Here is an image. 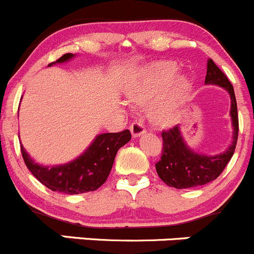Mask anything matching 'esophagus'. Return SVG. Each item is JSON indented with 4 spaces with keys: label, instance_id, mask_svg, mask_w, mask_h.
<instances>
[{
    "label": "esophagus",
    "instance_id": "1",
    "mask_svg": "<svg viewBox=\"0 0 254 254\" xmlns=\"http://www.w3.org/2000/svg\"><path fill=\"white\" fill-rule=\"evenodd\" d=\"M129 129H130V133H132L133 138L140 137V135L145 133V128L143 126L142 122H133V124L130 125Z\"/></svg>",
    "mask_w": 254,
    "mask_h": 254
}]
</instances>
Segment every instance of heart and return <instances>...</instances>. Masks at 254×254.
Wrapping results in <instances>:
<instances>
[{"instance_id": "obj_1", "label": "heart", "mask_w": 254, "mask_h": 254, "mask_svg": "<svg viewBox=\"0 0 254 254\" xmlns=\"http://www.w3.org/2000/svg\"><path fill=\"white\" fill-rule=\"evenodd\" d=\"M177 64L172 62L154 63L139 76L133 79L126 90L127 99L133 104L145 105L152 102L160 92L149 109V119L153 125L168 128L177 122L180 109L189 91V80L185 76L175 77Z\"/></svg>"}]
</instances>
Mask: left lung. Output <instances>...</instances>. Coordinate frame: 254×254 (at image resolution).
Segmentation results:
<instances>
[{
    "label": "left lung",
    "mask_w": 254,
    "mask_h": 254,
    "mask_svg": "<svg viewBox=\"0 0 254 254\" xmlns=\"http://www.w3.org/2000/svg\"><path fill=\"white\" fill-rule=\"evenodd\" d=\"M206 85H217L223 87L231 97L230 116L232 120V143L225 152L216 155L200 154L189 147L180 132V127L175 126L162 133L163 150L162 158L155 164L158 175L169 187L175 189L200 187L217 179L235 153L238 137V115L235 90L227 76L217 67L212 59L207 60Z\"/></svg>",
    "instance_id": "left-lung-1"
}]
</instances>
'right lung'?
Returning <instances> with one entry per match:
<instances>
[{
    "instance_id": "obj_1",
    "label": "right lung",
    "mask_w": 254,
    "mask_h": 254,
    "mask_svg": "<svg viewBox=\"0 0 254 254\" xmlns=\"http://www.w3.org/2000/svg\"><path fill=\"white\" fill-rule=\"evenodd\" d=\"M74 57V54L67 53L57 62L50 63L49 66L69 62ZM129 140L130 132L128 129L117 133H102L96 135L89 148L74 160L53 167L34 162L22 144L21 152L27 168L48 189L76 195L95 191L106 182L114 165L117 150Z\"/></svg>"
}]
</instances>
